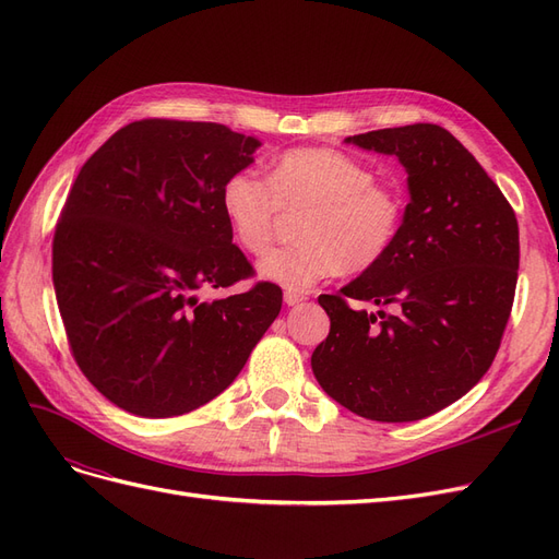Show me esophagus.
I'll list each match as a JSON object with an SVG mask.
<instances>
[{"mask_svg": "<svg viewBox=\"0 0 559 559\" xmlns=\"http://www.w3.org/2000/svg\"><path fill=\"white\" fill-rule=\"evenodd\" d=\"M302 300H306V296L298 294V292H284V302H286V306H289V308L298 306V302H302Z\"/></svg>", "mask_w": 559, "mask_h": 559, "instance_id": "esophagus-1", "label": "esophagus"}]
</instances>
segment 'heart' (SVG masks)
I'll use <instances>...</instances> for the list:
<instances>
[{
    "label": "heart",
    "instance_id": "heart-1",
    "mask_svg": "<svg viewBox=\"0 0 559 559\" xmlns=\"http://www.w3.org/2000/svg\"><path fill=\"white\" fill-rule=\"evenodd\" d=\"M218 207L233 242L263 253L273 242L280 212L306 210L298 222L302 242L267 251L257 263L263 282L306 292L337 273H366L392 251L403 198L376 181L373 170L337 148L302 146L280 154L265 179L230 175L218 191Z\"/></svg>",
    "mask_w": 559,
    "mask_h": 559
}]
</instances>
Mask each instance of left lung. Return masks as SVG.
I'll use <instances>...</instances> for the list:
<instances>
[{
	"instance_id": "left-lung-1",
	"label": "left lung",
	"mask_w": 559,
	"mask_h": 559,
	"mask_svg": "<svg viewBox=\"0 0 559 559\" xmlns=\"http://www.w3.org/2000/svg\"><path fill=\"white\" fill-rule=\"evenodd\" d=\"M345 142L396 156L411 202L392 251L341 294L319 296L331 331L312 352V373L352 413L415 421L462 399L492 366L518 284V218L441 126L384 128ZM349 299L393 312L368 313Z\"/></svg>"
}]
</instances>
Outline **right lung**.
<instances>
[{
    "mask_svg": "<svg viewBox=\"0 0 559 559\" xmlns=\"http://www.w3.org/2000/svg\"><path fill=\"white\" fill-rule=\"evenodd\" d=\"M257 138L222 123L134 121L99 146L67 195L53 286L83 376L118 408L175 417L238 378L282 310V289L198 300L253 270L218 207Z\"/></svg>",
    "mask_w": 559,
    "mask_h": 559,
    "instance_id": "add662e5",
    "label": "right lung"
}]
</instances>
